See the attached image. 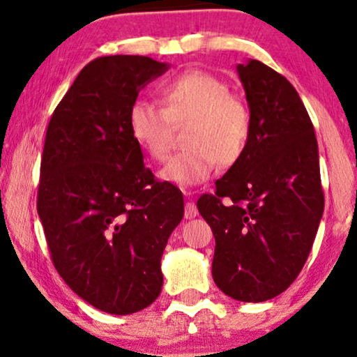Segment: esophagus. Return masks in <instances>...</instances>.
<instances>
[{
	"instance_id": "obj_1",
	"label": "esophagus",
	"mask_w": 357,
	"mask_h": 357,
	"mask_svg": "<svg viewBox=\"0 0 357 357\" xmlns=\"http://www.w3.org/2000/svg\"><path fill=\"white\" fill-rule=\"evenodd\" d=\"M190 195V193H188ZM198 215V210H197V205L193 202H188L187 205H185V218L187 220H192L195 218V216Z\"/></svg>"
}]
</instances>
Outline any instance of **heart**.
I'll list each match as a JSON object with an SVG mask.
<instances>
[{
	"label": "heart",
	"instance_id": "obj_1",
	"mask_svg": "<svg viewBox=\"0 0 357 357\" xmlns=\"http://www.w3.org/2000/svg\"><path fill=\"white\" fill-rule=\"evenodd\" d=\"M162 107L146 98L134 100L128 128L136 144L162 160L170 149L174 126H187V151L170 157L160 177L182 188L205 183L216 167L229 169L246 151L251 134L248 106L231 95L228 83L203 70H188L159 91Z\"/></svg>",
	"mask_w": 357,
	"mask_h": 357
}]
</instances>
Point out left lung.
<instances>
[{
    "label": "left lung",
    "instance_id": "1",
    "mask_svg": "<svg viewBox=\"0 0 357 357\" xmlns=\"http://www.w3.org/2000/svg\"><path fill=\"white\" fill-rule=\"evenodd\" d=\"M251 114L243 157L200 197L216 246L211 274L239 302H266L297 279L323 216L314 129L291 83L259 60L238 66Z\"/></svg>",
    "mask_w": 357,
    "mask_h": 357
}]
</instances>
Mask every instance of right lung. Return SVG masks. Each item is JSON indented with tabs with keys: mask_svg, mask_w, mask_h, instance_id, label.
I'll list each match as a JSON object with an SVG mask.
<instances>
[{
	"mask_svg": "<svg viewBox=\"0 0 357 357\" xmlns=\"http://www.w3.org/2000/svg\"><path fill=\"white\" fill-rule=\"evenodd\" d=\"M169 63L108 55L82 68L45 134L37 190L55 269L78 297L111 314L149 307L160 259L183 218V195L144 165L128 111Z\"/></svg>",
	"mask_w": 357,
	"mask_h": 357,
	"instance_id": "add662e5",
	"label": "right lung"
}]
</instances>
